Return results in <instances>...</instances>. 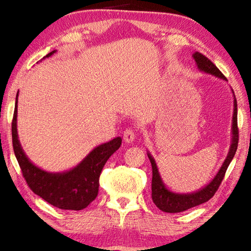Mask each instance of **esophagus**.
Segmentation results:
<instances>
[{
	"mask_svg": "<svg viewBox=\"0 0 251 251\" xmlns=\"http://www.w3.org/2000/svg\"><path fill=\"white\" fill-rule=\"evenodd\" d=\"M123 138H124V140L127 143H131L134 141V139L136 138V134H135V130L132 128H126L124 130V134H123Z\"/></svg>",
	"mask_w": 251,
	"mask_h": 251,
	"instance_id": "34e87169",
	"label": "esophagus"
}]
</instances>
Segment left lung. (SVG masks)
Listing matches in <instances>:
<instances>
[{
  "instance_id": "1",
  "label": "left lung",
  "mask_w": 251,
  "mask_h": 251,
  "mask_svg": "<svg viewBox=\"0 0 251 251\" xmlns=\"http://www.w3.org/2000/svg\"><path fill=\"white\" fill-rule=\"evenodd\" d=\"M193 57L200 70L204 71L206 73H210L212 75H216L220 78L226 79V77L223 75L219 69L212 63L211 60L208 59L206 56L201 54L199 51H196L193 55ZM232 131H233V138H232V145H231L230 152H228L225 163H223V165L219 170V173L217 174V176L212 179L211 182L207 186H205L204 189H201V191L195 192V193H192V194H176L167 190L166 186H165L164 183L162 182L161 177H159L155 162H154V159L150 154L148 153V156L150 158V162L152 165V175H153L152 176V200L154 204H155L162 211L175 214V212H181V211L188 210L192 207L201 205L202 202L209 201L211 197L215 195L218 189H219L223 178H225V175L226 173L228 165H230L234 155H235V152L237 150V146H238L239 136H238V126H237V101L235 98V95H234V113H233Z\"/></svg>"
}]
</instances>
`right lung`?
Here are the masks:
<instances>
[{"label": "right lung", "instance_id": "add662e5", "mask_svg": "<svg viewBox=\"0 0 251 251\" xmlns=\"http://www.w3.org/2000/svg\"><path fill=\"white\" fill-rule=\"evenodd\" d=\"M54 52L55 50H52L45 57H50ZM17 97L12 121L13 148L26 184L36 195L60 209L82 210L86 208L98 195L101 170L109 157L121 147V137L94 149L70 172L46 173L34 166L21 149L17 135Z\"/></svg>", "mask_w": 251, "mask_h": 251}]
</instances>
